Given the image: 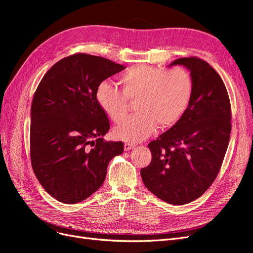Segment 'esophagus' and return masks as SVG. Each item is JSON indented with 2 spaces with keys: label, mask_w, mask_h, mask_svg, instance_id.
<instances>
[{
  "label": "esophagus",
  "mask_w": 253,
  "mask_h": 253,
  "mask_svg": "<svg viewBox=\"0 0 253 253\" xmlns=\"http://www.w3.org/2000/svg\"><path fill=\"white\" fill-rule=\"evenodd\" d=\"M135 147L134 144H132V143H125V151H129V150H132L133 148Z\"/></svg>",
  "instance_id": "1"
}]
</instances>
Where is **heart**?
Listing matches in <instances>:
<instances>
[{
  "mask_svg": "<svg viewBox=\"0 0 253 253\" xmlns=\"http://www.w3.org/2000/svg\"><path fill=\"white\" fill-rule=\"evenodd\" d=\"M121 90L103 81L96 90L99 108L117 122L126 112V100L135 101L137 114L122 120L114 128L117 139L136 143L148 138L156 125L167 128L177 124L186 112L193 90L192 78L181 67L171 70L151 65H135L119 77Z\"/></svg>",
  "mask_w": 253,
  "mask_h": 253,
  "instance_id": "1",
  "label": "heart"
}]
</instances>
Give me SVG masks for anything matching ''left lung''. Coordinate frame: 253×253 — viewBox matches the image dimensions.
Masks as SVG:
<instances>
[{
	"label": "left lung",
	"instance_id": "obj_1",
	"mask_svg": "<svg viewBox=\"0 0 253 253\" xmlns=\"http://www.w3.org/2000/svg\"><path fill=\"white\" fill-rule=\"evenodd\" d=\"M190 71L193 90L186 112L149 143L152 160L140 171L151 192L171 205L201 197L215 180L231 132V106L225 84L209 63L179 58L169 65Z\"/></svg>",
	"mask_w": 253,
	"mask_h": 253
}]
</instances>
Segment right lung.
<instances>
[{"mask_svg": "<svg viewBox=\"0 0 253 253\" xmlns=\"http://www.w3.org/2000/svg\"><path fill=\"white\" fill-rule=\"evenodd\" d=\"M113 61L75 53L52 65L35 93L30 159L46 192L64 204L86 200L102 186L121 141H104L108 116L99 108V84L125 70Z\"/></svg>", "mask_w": 253, "mask_h": 253, "instance_id": "add662e5", "label": "right lung"}]
</instances>
